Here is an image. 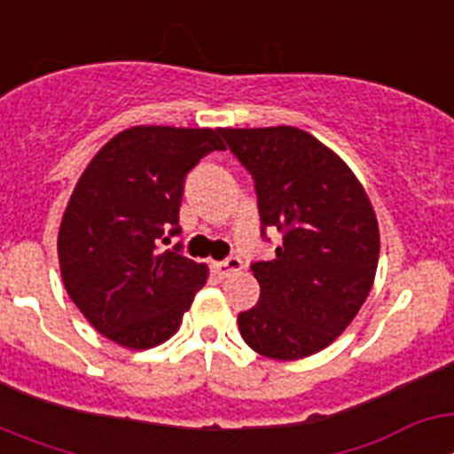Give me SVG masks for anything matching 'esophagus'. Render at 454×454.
I'll use <instances>...</instances> for the list:
<instances>
[{"instance_id": "obj_1", "label": "esophagus", "mask_w": 454, "mask_h": 454, "mask_svg": "<svg viewBox=\"0 0 454 454\" xmlns=\"http://www.w3.org/2000/svg\"><path fill=\"white\" fill-rule=\"evenodd\" d=\"M243 268V262H240L239 256H227L224 262H215L214 263V272L220 277H227L231 272H239Z\"/></svg>"}]
</instances>
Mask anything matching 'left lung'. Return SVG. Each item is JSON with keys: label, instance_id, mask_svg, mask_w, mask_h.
I'll return each mask as SVG.
<instances>
[{"label": "left lung", "instance_id": "1", "mask_svg": "<svg viewBox=\"0 0 454 454\" xmlns=\"http://www.w3.org/2000/svg\"><path fill=\"white\" fill-rule=\"evenodd\" d=\"M254 179L262 231H282L272 262L252 263L259 302L239 314L243 340L277 362L334 343L366 302L380 227L362 182L298 127L220 129Z\"/></svg>", "mask_w": 454, "mask_h": 454}]
</instances>
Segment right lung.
<instances>
[{
	"mask_svg": "<svg viewBox=\"0 0 454 454\" xmlns=\"http://www.w3.org/2000/svg\"><path fill=\"white\" fill-rule=\"evenodd\" d=\"M214 150H224L218 129L129 127L92 156L67 200L56 240L63 286L118 346L170 339L207 284L204 263L159 246L179 234L188 170Z\"/></svg>",
	"mask_w": 454,
	"mask_h": 454,
	"instance_id": "obj_1",
	"label": "right lung"
}]
</instances>
